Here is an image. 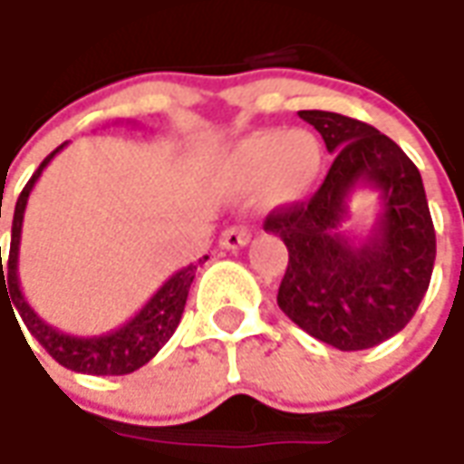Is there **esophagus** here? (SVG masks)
Wrapping results in <instances>:
<instances>
[{
  "instance_id": "obj_1",
  "label": "esophagus",
  "mask_w": 464,
  "mask_h": 464,
  "mask_svg": "<svg viewBox=\"0 0 464 464\" xmlns=\"http://www.w3.org/2000/svg\"><path fill=\"white\" fill-rule=\"evenodd\" d=\"M247 242H250V232L245 227H227L219 237V245L224 250H240Z\"/></svg>"
}]
</instances>
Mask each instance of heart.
<instances>
[{
    "mask_svg": "<svg viewBox=\"0 0 464 464\" xmlns=\"http://www.w3.org/2000/svg\"><path fill=\"white\" fill-rule=\"evenodd\" d=\"M320 165L323 150L310 131H260L222 157L224 178L242 190L258 186L260 204L268 208L299 201L314 183Z\"/></svg>",
    "mask_w": 464,
    "mask_h": 464,
    "instance_id": "1",
    "label": "heart"
}]
</instances>
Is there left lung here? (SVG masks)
I'll return each mask as SVG.
<instances>
[{
	"instance_id": "obj_1",
	"label": "left lung",
	"mask_w": 464,
	"mask_h": 464,
	"mask_svg": "<svg viewBox=\"0 0 464 464\" xmlns=\"http://www.w3.org/2000/svg\"><path fill=\"white\" fill-rule=\"evenodd\" d=\"M335 154L317 193L276 208L263 229L286 245L278 307L312 338L362 351L401 333L429 289L437 235L419 168L374 126L328 111H299ZM359 187L381 198L366 236L343 229Z\"/></svg>"
}]
</instances>
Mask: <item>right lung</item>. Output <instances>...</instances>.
Returning <instances> with one entry per match:
<instances>
[{
    "instance_id": "obj_1",
    "label": "right lung",
    "mask_w": 464,
    "mask_h": 464,
    "mask_svg": "<svg viewBox=\"0 0 464 464\" xmlns=\"http://www.w3.org/2000/svg\"><path fill=\"white\" fill-rule=\"evenodd\" d=\"M66 144L56 147L53 152L41 162V168L33 172V178L23 188L17 204H14V217H12V242H9L7 268H2V247H0V302L2 295H7V304L14 317V310L23 317V323L30 330V335L66 369L82 372V374H131L139 366H144L150 359L157 356V351L169 341L175 333L183 310H186L188 289L196 276V266L190 263L180 268L157 289L152 299L136 312L131 320H126L121 328L102 333V335H69L59 328L48 325L38 312L27 304L25 295L20 289V276H17V260H20V235H23V219H25V206L30 198V190L38 183L45 165L62 152ZM2 208V204H0ZM2 217V211H0ZM208 256H204V260ZM13 302L9 303L8 299ZM20 328V325H17ZM23 333V330H20ZM25 338V335H23Z\"/></svg>"
}]
</instances>
